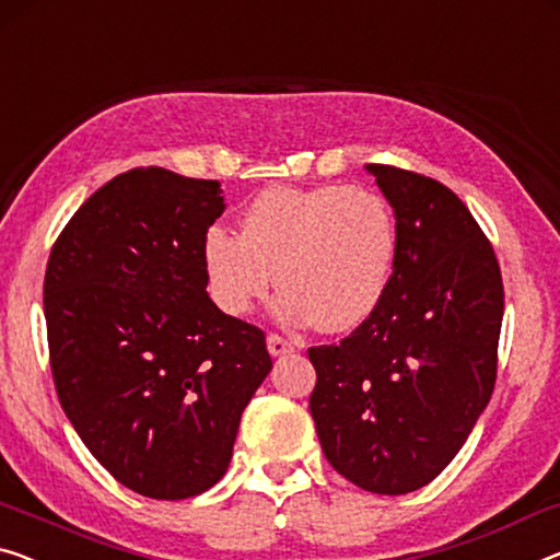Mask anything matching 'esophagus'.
<instances>
[{
	"label": "esophagus",
	"instance_id": "34e87169",
	"mask_svg": "<svg viewBox=\"0 0 560 560\" xmlns=\"http://www.w3.org/2000/svg\"><path fill=\"white\" fill-rule=\"evenodd\" d=\"M266 347H269V354L271 357H283V354H289L291 349V341L289 339H283L281 334H269V337H266Z\"/></svg>",
	"mask_w": 560,
	"mask_h": 560
}]
</instances>
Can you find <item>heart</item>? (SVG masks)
<instances>
[{
	"mask_svg": "<svg viewBox=\"0 0 560 560\" xmlns=\"http://www.w3.org/2000/svg\"><path fill=\"white\" fill-rule=\"evenodd\" d=\"M397 258L395 208L357 186L269 188L244 208L238 236L213 226L203 238L208 289L223 312H252L277 279L273 314L291 327L316 322L329 334L377 314Z\"/></svg>",
	"mask_w": 560,
	"mask_h": 560,
	"instance_id": "b5f03b06",
	"label": "heart"
}]
</instances>
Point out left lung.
<instances>
[{"mask_svg": "<svg viewBox=\"0 0 560 560\" xmlns=\"http://www.w3.org/2000/svg\"><path fill=\"white\" fill-rule=\"evenodd\" d=\"M399 223L377 314L308 349V397L329 465L357 488L405 495L460 453L495 387L503 277L467 206L428 175L366 165Z\"/></svg>", "mask_w": 560, "mask_h": 560, "instance_id": "left-lung-1", "label": "left lung"}]
</instances>
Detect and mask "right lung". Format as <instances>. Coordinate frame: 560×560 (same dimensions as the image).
<instances>
[{"instance_id": "1", "label": "right lung", "mask_w": 560, "mask_h": 560, "mask_svg": "<svg viewBox=\"0 0 560 560\" xmlns=\"http://www.w3.org/2000/svg\"><path fill=\"white\" fill-rule=\"evenodd\" d=\"M223 208L219 180L132 168L95 190L49 252L57 397L95 460L145 498L213 488L271 372L264 331L208 299L203 238Z\"/></svg>"}]
</instances>
